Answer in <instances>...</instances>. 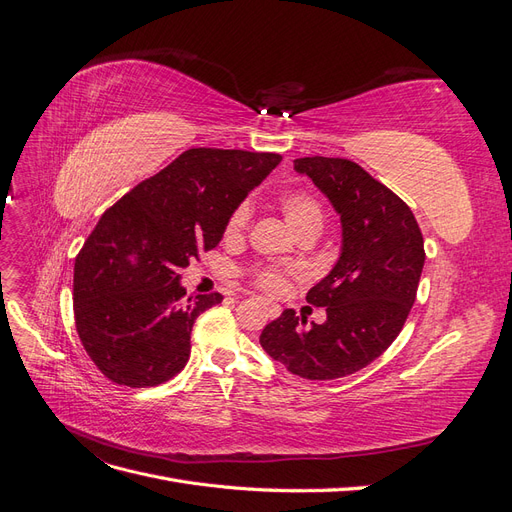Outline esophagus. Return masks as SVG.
Returning a JSON list of instances; mask_svg holds the SVG:
<instances>
[{"instance_id": "esophagus-1", "label": "esophagus", "mask_w": 512, "mask_h": 512, "mask_svg": "<svg viewBox=\"0 0 512 512\" xmlns=\"http://www.w3.org/2000/svg\"><path fill=\"white\" fill-rule=\"evenodd\" d=\"M267 305V314L271 316V318H277L280 316V312H282V307L277 305V303H265Z\"/></svg>"}]
</instances>
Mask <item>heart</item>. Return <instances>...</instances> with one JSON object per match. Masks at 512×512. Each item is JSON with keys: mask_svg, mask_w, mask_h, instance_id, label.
Segmentation results:
<instances>
[{"mask_svg": "<svg viewBox=\"0 0 512 512\" xmlns=\"http://www.w3.org/2000/svg\"><path fill=\"white\" fill-rule=\"evenodd\" d=\"M277 205H280L284 220L297 235H303L307 230L320 232L324 224V209L312 194L301 190H286L277 196ZM247 222H250V207L243 203L230 213V218L224 226V237L239 239L243 235V230L247 228ZM252 280L260 290H265L269 294H280L288 284V271L277 267H260L254 269Z\"/></svg>", "mask_w": 512, "mask_h": 512, "instance_id": "heart-1", "label": "heart"}]
</instances>
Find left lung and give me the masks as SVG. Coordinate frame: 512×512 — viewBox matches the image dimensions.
<instances>
[{"label":"left lung","mask_w":512,"mask_h":512,"mask_svg":"<svg viewBox=\"0 0 512 512\" xmlns=\"http://www.w3.org/2000/svg\"><path fill=\"white\" fill-rule=\"evenodd\" d=\"M307 175L342 220V254L331 273L307 292V303L327 307L322 324L284 309L260 333V346L290 374L335 380L354 374L389 348L416 299L425 265L421 228L395 192L356 162L299 158Z\"/></svg>","instance_id":"obj_1"}]
</instances>
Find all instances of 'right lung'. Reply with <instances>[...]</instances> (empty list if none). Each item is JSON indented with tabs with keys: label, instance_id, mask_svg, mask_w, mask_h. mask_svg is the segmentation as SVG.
<instances>
[{
	"label": "right lung",
	"instance_id": "1",
	"mask_svg": "<svg viewBox=\"0 0 512 512\" xmlns=\"http://www.w3.org/2000/svg\"><path fill=\"white\" fill-rule=\"evenodd\" d=\"M280 153L188 149L108 209L74 262V322L115 384L158 386L190 359V333L222 294L188 297L179 269L213 250Z\"/></svg>",
	"mask_w": 512,
	"mask_h": 512
}]
</instances>
